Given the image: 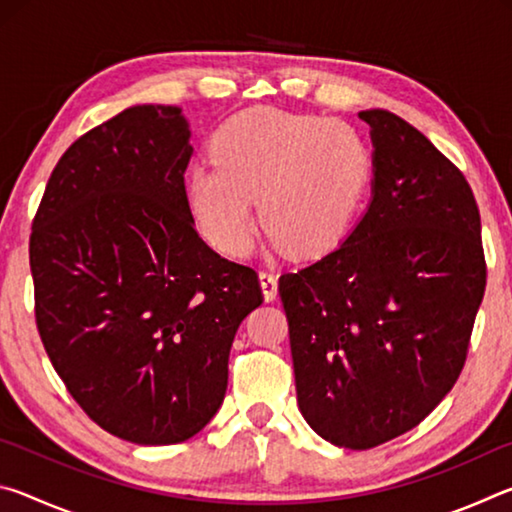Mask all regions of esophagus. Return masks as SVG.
Returning <instances> with one entry per match:
<instances>
[{"instance_id":"esophagus-1","label":"esophagus","mask_w":512,"mask_h":512,"mask_svg":"<svg viewBox=\"0 0 512 512\" xmlns=\"http://www.w3.org/2000/svg\"><path fill=\"white\" fill-rule=\"evenodd\" d=\"M259 282H262L264 300L273 302L277 298V275L273 271H262L259 273Z\"/></svg>"}]
</instances>
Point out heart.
Here are the masks:
<instances>
[{
    "label": "heart",
    "mask_w": 512,
    "mask_h": 512,
    "mask_svg": "<svg viewBox=\"0 0 512 512\" xmlns=\"http://www.w3.org/2000/svg\"><path fill=\"white\" fill-rule=\"evenodd\" d=\"M210 158L187 171L185 201L210 244L246 257L259 223L273 248L323 257L357 223L372 183V151L352 124L273 106L239 110L216 128Z\"/></svg>",
    "instance_id": "heart-1"
}]
</instances>
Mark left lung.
<instances>
[{"label":"left lung","mask_w":512,"mask_h":512,"mask_svg":"<svg viewBox=\"0 0 512 512\" xmlns=\"http://www.w3.org/2000/svg\"><path fill=\"white\" fill-rule=\"evenodd\" d=\"M372 196L343 244L280 277L302 418L370 449L427 418L461 375L485 291L481 216L418 128L372 108Z\"/></svg>","instance_id":"left-lung-1"}]
</instances>
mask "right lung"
Wrapping results in <instances>:
<instances>
[{"label":"right lung","mask_w":512,"mask_h":512,"mask_svg":"<svg viewBox=\"0 0 512 512\" xmlns=\"http://www.w3.org/2000/svg\"><path fill=\"white\" fill-rule=\"evenodd\" d=\"M178 106H133L58 160L29 244L40 339L112 436L176 445L221 409L228 357L262 287L205 244L185 201Z\"/></svg>","instance_id":"1"}]
</instances>
